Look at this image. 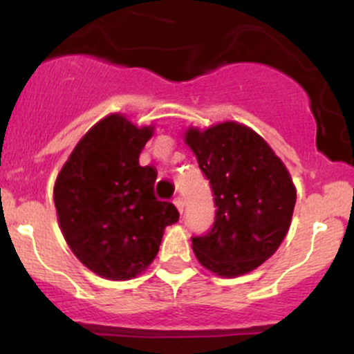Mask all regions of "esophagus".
Masks as SVG:
<instances>
[{
  "instance_id": "1",
  "label": "esophagus",
  "mask_w": 354,
  "mask_h": 354,
  "mask_svg": "<svg viewBox=\"0 0 354 354\" xmlns=\"http://www.w3.org/2000/svg\"><path fill=\"white\" fill-rule=\"evenodd\" d=\"M174 202V205H176V209L180 210V214H183V210H185V202H183V198L181 197H176L173 200Z\"/></svg>"
}]
</instances>
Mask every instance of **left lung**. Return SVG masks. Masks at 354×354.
Listing matches in <instances>:
<instances>
[{
	"mask_svg": "<svg viewBox=\"0 0 354 354\" xmlns=\"http://www.w3.org/2000/svg\"><path fill=\"white\" fill-rule=\"evenodd\" d=\"M185 142L197 156L216 203L209 233L192 236L198 262L217 276L236 277L262 266L286 236L296 190L283 160L260 135L234 121Z\"/></svg>",
	"mask_w": 354,
	"mask_h": 354,
	"instance_id": "obj_1",
	"label": "left lung"
}]
</instances>
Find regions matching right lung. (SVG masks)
<instances>
[{
	"mask_svg": "<svg viewBox=\"0 0 354 354\" xmlns=\"http://www.w3.org/2000/svg\"><path fill=\"white\" fill-rule=\"evenodd\" d=\"M152 130L111 114L84 135L56 178L63 236L77 259L106 279L127 281L147 269L164 227L180 219L173 203L156 198V167L138 164Z\"/></svg>",
	"mask_w": 354,
	"mask_h": 354,
	"instance_id": "add662e5",
	"label": "right lung"
}]
</instances>
